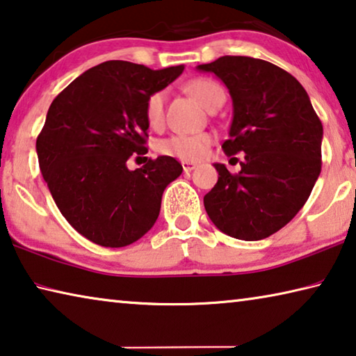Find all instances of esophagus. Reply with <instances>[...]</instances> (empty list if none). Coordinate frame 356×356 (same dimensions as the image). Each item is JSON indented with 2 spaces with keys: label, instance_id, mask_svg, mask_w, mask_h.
Listing matches in <instances>:
<instances>
[{
  "label": "esophagus",
  "instance_id": "34e87169",
  "mask_svg": "<svg viewBox=\"0 0 356 356\" xmlns=\"http://www.w3.org/2000/svg\"><path fill=\"white\" fill-rule=\"evenodd\" d=\"M181 165H183V170L188 173V172H193L194 168L197 167V163H194V162H181Z\"/></svg>",
  "mask_w": 356,
  "mask_h": 356
}]
</instances>
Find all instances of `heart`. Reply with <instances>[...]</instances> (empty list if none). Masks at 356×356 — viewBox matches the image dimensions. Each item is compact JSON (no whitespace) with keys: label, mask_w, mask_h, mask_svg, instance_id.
Here are the masks:
<instances>
[{"label":"heart","mask_w":356,"mask_h":356,"mask_svg":"<svg viewBox=\"0 0 356 356\" xmlns=\"http://www.w3.org/2000/svg\"><path fill=\"white\" fill-rule=\"evenodd\" d=\"M188 90L193 94L200 105L210 109L218 100L224 98L221 86L209 78H197L188 84ZM165 90L154 92L147 97L145 105V118L151 127H159L163 122V109H165ZM211 145V136L209 134L195 135H172L157 143V151L163 156L177 157L183 161H199Z\"/></svg>","instance_id":"b5f03b06"}]
</instances>
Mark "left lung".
I'll return each mask as SVG.
<instances>
[{"mask_svg":"<svg viewBox=\"0 0 356 356\" xmlns=\"http://www.w3.org/2000/svg\"><path fill=\"white\" fill-rule=\"evenodd\" d=\"M197 70L215 73L232 97L227 156L245 152L240 172L215 163L218 183L204 197L221 232L262 240L302 209L321 172L323 125L299 81L261 58L224 56Z\"/></svg>","mask_w":356,"mask_h":356,"instance_id":"1","label":"left lung"}]
</instances>
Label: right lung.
<instances>
[{
  "instance_id": "add662e5",
  "label": "right lung",
  "mask_w": 356,
  "mask_h": 356,
  "mask_svg": "<svg viewBox=\"0 0 356 356\" xmlns=\"http://www.w3.org/2000/svg\"><path fill=\"white\" fill-rule=\"evenodd\" d=\"M183 70L109 60L54 98L36 140L38 161L60 213L90 242L127 247L154 226L163 189L181 175V163L146 157L129 170L127 161L147 152V97Z\"/></svg>"
}]
</instances>
